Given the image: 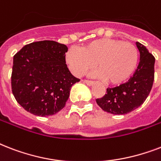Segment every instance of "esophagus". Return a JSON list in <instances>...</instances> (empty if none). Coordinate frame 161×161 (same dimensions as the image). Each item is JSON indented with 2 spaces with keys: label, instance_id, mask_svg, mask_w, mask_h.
Here are the masks:
<instances>
[{
  "label": "esophagus",
  "instance_id": "1",
  "mask_svg": "<svg viewBox=\"0 0 161 161\" xmlns=\"http://www.w3.org/2000/svg\"><path fill=\"white\" fill-rule=\"evenodd\" d=\"M83 83H86V84L88 86H92L93 84V82H92V81H88V80H83Z\"/></svg>",
  "mask_w": 161,
  "mask_h": 161
}]
</instances>
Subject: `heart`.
I'll return each mask as SVG.
<instances>
[{"instance_id":"1","label":"heart","mask_w":161,"mask_h":161,"mask_svg":"<svg viewBox=\"0 0 161 161\" xmlns=\"http://www.w3.org/2000/svg\"><path fill=\"white\" fill-rule=\"evenodd\" d=\"M66 62L71 72L82 76L95 66L98 71L93 77L103 78L109 85L125 83L135 73L139 62V51L131 42L102 38L83 47H71L66 54Z\"/></svg>"}]
</instances>
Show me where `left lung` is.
Instances as JSON below:
<instances>
[{
  "mask_svg": "<svg viewBox=\"0 0 161 161\" xmlns=\"http://www.w3.org/2000/svg\"><path fill=\"white\" fill-rule=\"evenodd\" d=\"M140 54L135 73L125 83L108 88L103 98H97L98 105L113 114H125L140 107L147 98L155 78V58L143 44L136 42Z\"/></svg>",
  "mask_w": 161,
  "mask_h": 161,
  "instance_id": "8db88e82",
  "label": "left lung"
}]
</instances>
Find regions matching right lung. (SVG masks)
Listing matches in <instances>:
<instances>
[{"mask_svg":"<svg viewBox=\"0 0 161 161\" xmlns=\"http://www.w3.org/2000/svg\"><path fill=\"white\" fill-rule=\"evenodd\" d=\"M68 50L64 44L46 40L27 44L14 56L12 93L27 112L46 117L65 107L72 86L80 81L67 67Z\"/></svg>","mask_w":161,"mask_h":161,"instance_id":"add662e5","label":"right lung"}]
</instances>
